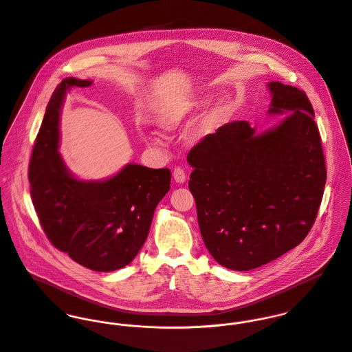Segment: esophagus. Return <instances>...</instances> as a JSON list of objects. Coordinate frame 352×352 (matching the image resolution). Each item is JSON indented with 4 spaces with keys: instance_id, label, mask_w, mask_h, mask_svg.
<instances>
[{
    "instance_id": "obj_1",
    "label": "esophagus",
    "mask_w": 352,
    "mask_h": 352,
    "mask_svg": "<svg viewBox=\"0 0 352 352\" xmlns=\"http://www.w3.org/2000/svg\"><path fill=\"white\" fill-rule=\"evenodd\" d=\"M173 179H175V182L176 183H184L186 180H187V176H186V172H184V169H182V168H175V170H173Z\"/></svg>"
}]
</instances>
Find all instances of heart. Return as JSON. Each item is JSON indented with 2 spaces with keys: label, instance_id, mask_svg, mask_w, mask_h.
Listing matches in <instances>:
<instances>
[{
  "label": "heart",
  "instance_id": "obj_1",
  "mask_svg": "<svg viewBox=\"0 0 352 352\" xmlns=\"http://www.w3.org/2000/svg\"><path fill=\"white\" fill-rule=\"evenodd\" d=\"M208 98H199L188 105H176L170 107L166 111L162 112L160 116L158 124L164 131H175L179 127H182L191 116H194L197 112L206 108L208 104ZM233 112V101L229 98H222L217 101L214 107L201 118L198 127H197V135L204 138L207 135L214 134L219 127H222L230 118Z\"/></svg>",
  "mask_w": 352,
  "mask_h": 352
}]
</instances>
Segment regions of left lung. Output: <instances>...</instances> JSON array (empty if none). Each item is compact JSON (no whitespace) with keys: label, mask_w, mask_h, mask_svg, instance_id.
<instances>
[{"label":"left lung","mask_w":352,"mask_h":352,"mask_svg":"<svg viewBox=\"0 0 352 352\" xmlns=\"http://www.w3.org/2000/svg\"><path fill=\"white\" fill-rule=\"evenodd\" d=\"M270 115H287L256 134L248 122L219 127L194 146L190 191L201 239L223 267L248 271L300 245L327 182L314 111L306 94L272 81Z\"/></svg>","instance_id":"obj_1"}]
</instances>
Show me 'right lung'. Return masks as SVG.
I'll list each match as a JSON object with an SVG mask.
<instances>
[{
	"label": "right lung",
	"instance_id": "right-lung-1",
	"mask_svg": "<svg viewBox=\"0 0 352 352\" xmlns=\"http://www.w3.org/2000/svg\"><path fill=\"white\" fill-rule=\"evenodd\" d=\"M92 85L69 77L55 88L28 166L31 198L51 244L99 272L130 264L148 239L154 210L169 191L170 170L127 164L105 180H80L59 148V115L66 91Z\"/></svg>",
	"mask_w": 352,
	"mask_h": 352
}]
</instances>
